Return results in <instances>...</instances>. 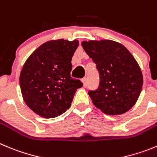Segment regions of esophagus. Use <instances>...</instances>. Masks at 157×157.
I'll return each mask as SVG.
<instances>
[{"label": "esophagus", "instance_id": "34e87169", "mask_svg": "<svg viewBox=\"0 0 157 157\" xmlns=\"http://www.w3.org/2000/svg\"><path fill=\"white\" fill-rule=\"evenodd\" d=\"M82 81L83 82V86H84V87H86V86H87V78H83L82 79Z\"/></svg>", "mask_w": 157, "mask_h": 157}]
</instances>
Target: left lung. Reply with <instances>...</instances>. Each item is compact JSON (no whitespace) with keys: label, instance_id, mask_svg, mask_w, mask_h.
I'll list each match as a JSON object with an SVG mask.
<instances>
[{"label":"left lung","instance_id":"8db88e82","mask_svg":"<svg viewBox=\"0 0 157 157\" xmlns=\"http://www.w3.org/2000/svg\"><path fill=\"white\" fill-rule=\"evenodd\" d=\"M82 46L96 64L100 77L98 88L88 93L93 104L110 115L130 110L143 84L142 71L132 54L122 44L109 40L83 41Z\"/></svg>","mask_w":157,"mask_h":157}]
</instances>
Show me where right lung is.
Instances as JSON below:
<instances>
[{
	"instance_id": "1",
	"label": "right lung",
	"mask_w": 157,
	"mask_h": 157,
	"mask_svg": "<svg viewBox=\"0 0 157 157\" xmlns=\"http://www.w3.org/2000/svg\"><path fill=\"white\" fill-rule=\"evenodd\" d=\"M78 41L50 40L27 59L20 74L24 101L33 111L51 118L71 106L76 90L82 82L71 77V58Z\"/></svg>"
}]
</instances>
